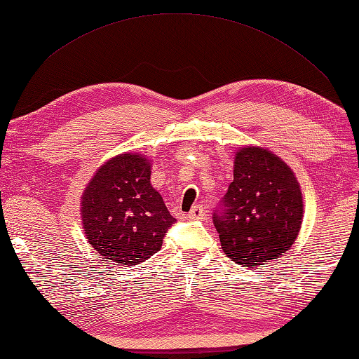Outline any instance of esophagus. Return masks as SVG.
I'll return each mask as SVG.
<instances>
[{"label":"esophagus","mask_w":359,"mask_h":359,"mask_svg":"<svg viewBox=\"0 0 359 359\" xmlns=\"http://www.w3.org/2000/svg\"><path fill=\"white\" fill-rule=\"evenodd\" d=\"M205 215V210L202 208V205H194L190 212L187 213L188 219H202Z\"/></svg>","instance_id":"obj_1"}]
</instances>
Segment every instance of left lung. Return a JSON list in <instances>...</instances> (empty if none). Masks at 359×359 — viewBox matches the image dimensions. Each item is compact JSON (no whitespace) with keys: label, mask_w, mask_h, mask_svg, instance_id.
<instances>
[{"label":"left lung","mask_w":359,"mask_h":359,"mask_svg":"<svg viewBox=\"0 0 359 359\" xmlns=\"http://www.w3.org/2000/svg\"><path fill=\"white\" fill-rule=\"evenodd\" d=\"M303 194L283 158L260 146L233 157V180L213 215L223 252L237 265H266L290 250L302 229Z\"/></svg>","instance_id":"obj_1"}]
</instances>
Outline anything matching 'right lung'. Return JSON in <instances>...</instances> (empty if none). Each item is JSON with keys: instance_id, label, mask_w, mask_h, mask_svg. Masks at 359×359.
I'll list each match as a JSON object with an SVG mask.
<instances>
[{"instance_id": "obj_1", "label": "right lung", "mask_w": 359, "mask_h": 359, "mask_svg": "<svg viewBox=\"0 0 359 359\" xmlns=\"http://www.w3.org/2000/svg\"><path fill=\"white\" fill-rule=\"evenodd\" d=\"M151 160L119 154L97 169L81 196V223L99 256L126 266L160 251L175 218L151 184Z\"/></svg>"}]
</instances>
